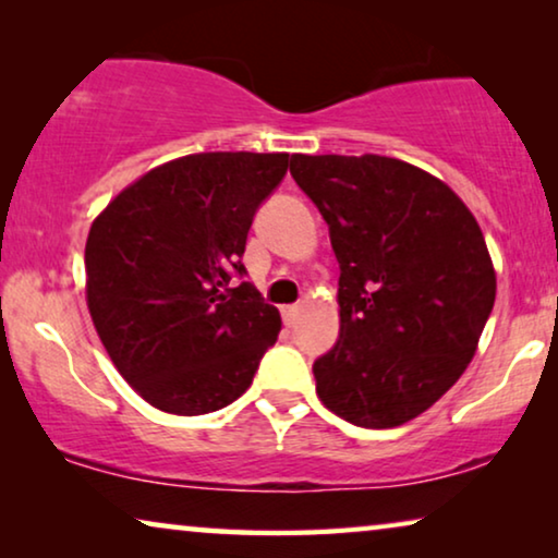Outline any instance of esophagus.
<instances>
[{"mask_svg": "<svg viewBox=\"0 0 558 558\" xmlns=\"http://www.w3.org/2000/svg\"><path fill=\"white\" fill-rule=\"evenodd\" d=\"M281 317H284L287 327H292L296 323V317H300V304H289V307L281 310Z\"/></svg>", "mask_w": 558, "mask_h": 558, "instance_id": "1", "label": "esophagus"}]
</instances>
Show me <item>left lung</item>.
Segmentation results:
<instances>
[{
	"label": "left lung",
	"mask_w": 558,
	"mask_h": 558,
	"mask_svg": "<svg viewBox=\"0 0 558 558\" xmlns=\"http://www.w3.org/2000/svg\"><path fill=\"white\" fill-rule=\"evenodd\" d=\"M289 172L330 228L338 342L312 373L332 414L391 429L445 396L495 304L483 231L445 182L401 159L292 155Z\"/></svg>",
	"instance_id": "left-lung-1"
}]
</instances>
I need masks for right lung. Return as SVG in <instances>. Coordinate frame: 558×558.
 <instances>
[{"label": "right lung", "instance_id": "right-lung-1", "mask_svg": "<svg viewBox=\"0 0 558 558\" xmlns=\"http://www.w3.org/2000/svg\"><path fill=\"white\" fill-rule=\"evenodd\" d=\"M289 155L203 151L129 185L90 226L86 294L117 371L167 414L233 403L281 330L241 256Z\"/></svg>", "mask_w": 558, "mask_h": 558}]
</instances>
